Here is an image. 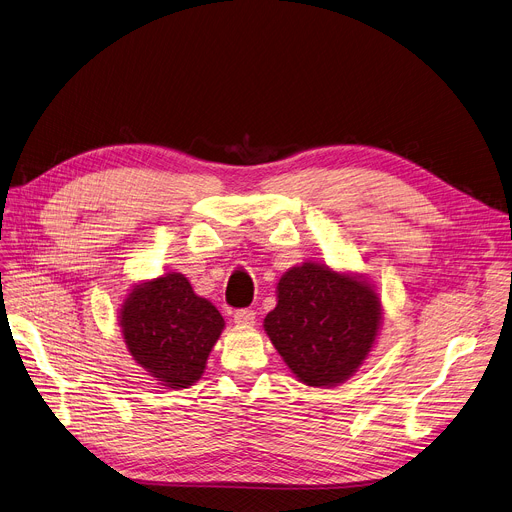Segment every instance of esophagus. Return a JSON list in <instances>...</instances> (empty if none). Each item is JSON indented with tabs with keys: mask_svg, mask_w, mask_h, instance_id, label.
Returning <instances> with one entry per match:
<instances>
[{
	"mask_svg": "<svg viewBox=\"0 0 512 512\" xmlns=\"http://www.w3.org/2000/svg\"><path fill=\"white\" fill-rule=\"evenodd\" d=\"M234 323L236 325H243V327H249L255 323V313L251 309H238L234 313Z\"/></svg>",
	"mask_w": 512,
	"mask_h": 512,
	"instance_id": "esophagus-1",
	"label": "esophagus"
}]
</instances>
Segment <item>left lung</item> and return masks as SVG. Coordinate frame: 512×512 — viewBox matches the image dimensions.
Masks as SVG:
<instances>
[{
	"instance_id": "left-lung-1",
	"label": "left lung",
	"mask_w": 512,
	"mask_h": 512,
	"mask_svg": "<svg viewBox=\"0 0 512 512\" xmlns=\"http://www.w3.org/2000/svg\"><path fill=\"white\" fill-rule=\"evenodd\" d=\"M263 327L300 383L335 387L370 354L381 300L364 280L306 261L280 278L278 304Z\"/></svg>"
}]
</instances>
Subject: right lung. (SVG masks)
<instances>
[{"label":"right lung","instance_id":"add662e5","mask_svg":"<svg viewBox=\"0 0 512 512\" xmlns=\"http://www.w3.org/2000/svg\"><path fill=\"white\" fill-rule=\"evenodd\" d=\"M119 325L129 354L150 377L170 389H187L206 370L224 319L183 274L170 271L131 290Z\"/></svg>","mask_w":512,"mask_h":512}]
</instances>
